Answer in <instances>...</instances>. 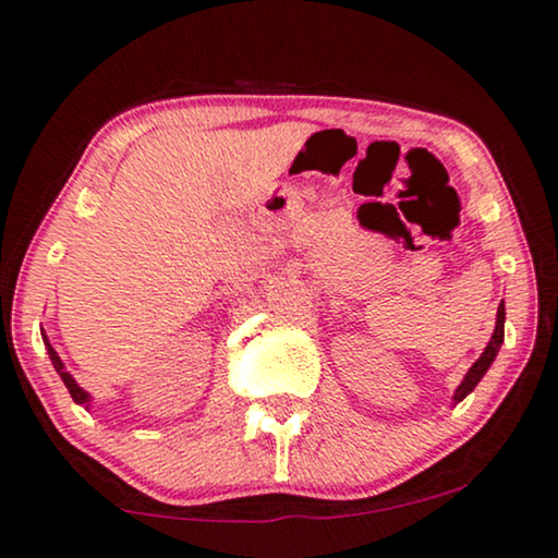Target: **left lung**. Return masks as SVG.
I'll return each mask as SVG.
<instances>
[{"label": "left lung", "mask_w": 558, "mask_h": 558, "mask_svg": "<svg viewBox=\"0 0 558 558\" xmlns=\"http://www.w3.org/2000/svg\"><path fill=\"white\" fill-rule=\"evenodd\" d=\"M502 338H506V304H500V307H498V323H495V332H493L490 342H487L485 353L480 355L475 363H472V368L468 371V376H464L460 388H457V391H454V403H460L464 396H468L472 388L480 384V378L485 376L487 368H490V363L495 361V355H498V350L502 345Z\"/></svg>", "instance_id": "1"}]
</instances>
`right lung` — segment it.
<instances>
[{"label": "right lung", "mask_w": 558, "mask_h": 558, "mask_svg": "<svg viewBox=\"0 0 558 558\" xmlns=\"http://www.w3.org/2000/svg\"><path fill=\"white\" fill-rule=\"evenodd\" d=\"M48 353H50V361H52V365H56V371L60 373V378H63V384L68 386V391H71V396H73V401H75V403H86V401H88V393H86V391H83V388H78V384H75V380H73V376H71V373H68V371H65V365H63V361H60V357H58V353H56V350H52V348H50V342H48Z\"/></svg>", "instance_id": "1"}]
</instances>
